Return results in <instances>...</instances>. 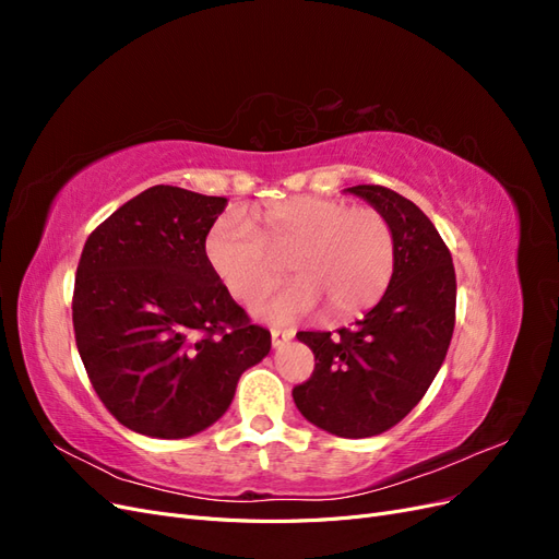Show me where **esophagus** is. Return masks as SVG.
<instances>
[{
  "label": "esophagus",
  "mask_w": 559,
  "mask_h": 559,
  "mask_svg": "<svg viewBox=\"0 0 559 559\" xmlns=\"http://www.w3.org/2000/svg\"><path fill=\"white\" fill-rule=\"evenodd\" d=\"M270 335H273V345L280 347L284 343H289L294 337V331L292 329H270Z\"/></svg>",
  "instance_id": "esophagus-1"
}]
</instances>
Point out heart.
Listing matches in <instances>:
<instances>
[{"instance_id":"heart-1","label":"heart","mask_w":559,"mask_h":559,"mask_svg":"<svg viewBox=\"0 0 559 559\" xmlns=\"http://www.w3.org/2000/svg\"><path fill=\"white\" fill-rule=\"evenodd\" d=\"M253 230L240 214H226L205 240L207 261L230 296L257 300L280 277L273 259L289 253L296 280L259 300L263 319L289 324L324 306L345 319L376 306L394 273V235L373 207L302 195L277 202L257 218Z\"/></svg>"}]
</instances>
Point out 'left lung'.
<instances>
[{"mask_svg": "<svg viewBox=\"0 0 559 559\" xmlns=\"http://www.w3.org/2000/svg\"><path fill=\"white\" fill-rule=\"evenodd\" d=\"M347 193L386 218L394 273L378 306L352 329L296 333L317 364L310 380L294 386V401L314 427L368 438L399 425L441 370L454 331L456 280L450 249L415 202L376 183Z\"/></svg>", "mask_w": 559, "mask_h": 559, "instance_id": "8db88e82", "label": "left lung"}]
</instances>
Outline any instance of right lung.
Segmentation results:
<instances>
[{
  "instance_id": "add662e5",
  "label": "right lung",
  "mask_w": 559,
  "mask_h": 559,
  "mask_svg": "<svg viewBox=\"0 0 559 559\" xmlns=\"http://www.w3.org/2000/svg\"><path fill=\"white\" fill-rule=\"evenodd\" d=\"M226 205L151 186L81 251L76 347L99 401L132 431L186 438L212 427L270 352V331L251 324L207 261V233Z\"/></svg>"
}]
</instances>
